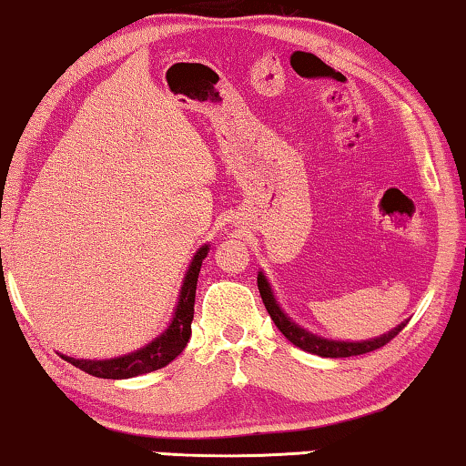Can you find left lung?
Returning a JSON list of instances; mask_svg holds the SVG:
<instances>
[{
  "mask_svg": "<svg viewBox=\"0 0 466 466\" xmlns=\"http://www.w3.org/2000/svg\"><path fill=\"white\" fill-rule=\"evenodd\" d=\"M258 289H260L262 302H265L267 311H268V315H271V319L275 321V326L279 328V332L286 336V339L292 342L294 347L307 350V353L319 355V357H353V355L370 353V350L380 349L387 345V342L393 340L408 323V321H403L397 328L390 329L389 334H382L380 339H372V340H363V342L328 340V339H321V336H317V334L307 332L305 328H300L299 323H294L286 313L281 311V307L278 305V300H275V296H273V289H271V286H268V281L265 275H262V271L258 273Z\"/></svg>",
  "mask_w": 466,
  "mask_h": 466,
  "instance_id": "8db88e82",
  "label": "left lung"
}]
</instances>
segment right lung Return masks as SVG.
<instances>
[{"instance_id":"1","label":"right lung","mask_w":466,"mask_h":466,"mask_svg":"<svg viewBox=\"0 0 466 466\" xmlns=\"http://www.w3.org/2000/svg\"><path fill=\"white\" fill-rule=\"evenodd\" d=\"M210 252V246H201L195 252L188 271L183 279V288H180L178 305L174 309L172 321L157 339L151 340L149 345L134 350V353L113 357V360H76V357L63 355L65 361L73 363V366L84 370L86 374L96 376V379H132V376L149 374L155 370H161L167 366L172 360L183 353L188 339H191V321H193V307H195V288H198V278L201 262Z\"/></svg>"}]
</instances>
